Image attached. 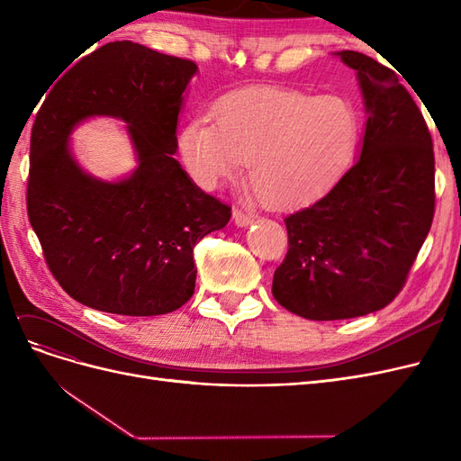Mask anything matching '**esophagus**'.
<instances>
[{
    "label": "esophagus",
    "instance_id": "esophagus-1",
    "mask_svg": "<svg viewBox=\"0 0 461 461\" xmlns=\"http://www.w3.org/2000/svg\"><path fill=\"white\" fill-rule=\"evenodd\" d=\"M232 221H234L236 227H249L254 222V215H248V213L240 212V209H234Z\"/></svg>",
    "mask_w": 461,
    "mask_h": 461
}]
</instances>
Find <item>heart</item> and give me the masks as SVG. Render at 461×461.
<instances>
[{
    "mask_svg": "<svg viewBox=\"0 0 461 461\" xmlns=\"http://www.w3.org/2000/svg\"><path fill=\"white\" fill-rule=\"evenodd\" d=\"M215 121L194 117L180 132L186 169L203 188L239 176L275 205H298L325 192L357 144V111L342 95L258 88L221 100Z\"/></svg>",
    "mask_w": 461,
    "mask_h": 461,
    "instance_id": "b5f03b06",
    "label": "heart"
}]
</instances>
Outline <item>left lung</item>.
<instances>
[{
	"label": "left lung",
	"instance_id": "8db88e82",
	"mask_svg": "<svg viewBox=\"0 0 461 461\" xmlns=\"http://www.w3.org/2000/svg\"><path fill=\"white\" fill-rule=\"evenodd\" d=\"M337 55L364 94V142L323 198L285 219L288 254L273 276L275 300L312 321L393 302L435 215V153L420 107L388 67L359 51Z\"/></svg>",
	"mask_w": 461,
	"mask_h": 461
}]
</instances>
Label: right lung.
I'll use <instances>...</instances> for the list:
<instances>
[{
    "instance_id": "add662e5",
    "label": "right lung",
    "mask_w": 461,
    "mask_h": 461,
    "mask_svg": "<svg viewBox=\"0 0 461 461\" xmlns=\"http://www.w3.org/2000/svg\"><path fill=\"white\" fill-rule=\"evenodd\" d=\"M194 61L111 41L58 80L32 124L26 190L31 225L55 281L92 310L149 317L185 305L196 286L194 246L230 207L192 183L175 159L176 122ZM90 116L128 122L137 169L88 176L68 135Z\"/></svg>"
}]
</instances>
